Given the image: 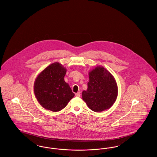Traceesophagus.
Here are the masks:
<instances>
[{
  "label": "esophagus",
  "instance_id": "1",
  "mask_svg": "<svg viewBox=\"0 0 157 157\" xmlns=\"http://www.w3.org/2000/svg\"><path fill=\"white\" fill-rule=\"evenodd\" d=\"M75 96L76 97H80V96H81V92H78V93L76 94Z\"/></svg>",
  "mask_w": 157,
  "mask_h": 157
}]
</instances>
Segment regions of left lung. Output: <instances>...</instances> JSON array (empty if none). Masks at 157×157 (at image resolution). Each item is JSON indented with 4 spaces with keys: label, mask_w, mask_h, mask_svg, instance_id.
<instances>
[{
    "label": "left lung",
    "mask_w": 157,
    "mask_h": 157,
    "mask_svg": "<svg viewBox=\"0 0 157 157\" xmlns=\"http://www.w3.org/2000/svg\"><path fill=\"white\" fill-rule=\"evenodd\" d=\"M88 89L82 92V99L95 112L110 109L116 101L118 87L112 74L102 66H97L89 72Z\"/></svg>",
    "instance_id": "1"
}]
</instances>
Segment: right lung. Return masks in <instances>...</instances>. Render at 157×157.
<instances>
[{"instance_id":"obj_1","label":"right lung","mask_w":157,"mask_h":157,"mask_svg":"<svg viewBox=\"0 0 157 157\" xmlns=\"http://www.w3.org/2000/svg\"><path fill=\"white\" fill-rule=\"evenodd\" d=\"M66 72V68L56 62L47 67L36 78L34 93L40 105L46 110L59 112L75 96L64 81Z\"/></svg>"}]
</instances>
